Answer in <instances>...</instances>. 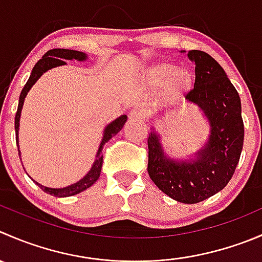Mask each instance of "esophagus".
<instances>
[{
    "label": "esophagus",
    "instance_id": "obj_1",
    "mask_svg": "<svg viewBox=\"0 0 262 262\" xmlns=\"http://www.w3.org/2000/svg\"><path fill=\"white\" fill-rule=\"evenodd\" d=\"M130 118L136 119V120H142V119L146 118V111H144L143 107H136L132 110L130 113Z\"/></svg>",
    "mask_w": 262,
    "mask_h": 262
}]
</instances>
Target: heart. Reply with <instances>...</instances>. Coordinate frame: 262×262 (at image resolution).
<instances>
[{"label":"heart","instance_id":"heart-1","mask_svg":"<svg viewBox=\"0 0 262 262\" xmlns=\"http://www.w3.org/2000/svg\"><path fill=\"white\" fill-rule=\"evenodd\" d=\"M149 80L156 85L167 87L171 92H182L187 90L192 82V75L189 70L184 68H178L174 63H161L149 72Z\"/></svg>","mask_w":262,"mask_h":262}]
</instances>
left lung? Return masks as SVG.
Wrapping results in <instances>:
<instances>
[{
	"mask_svg": "<svg viewBox=\"0 0 262 262\" xmlns=\"http://www.w3.org/2000/svg\"><path fill=\"white\" fill-rule=\"evenodd\" d=\"M183 53L185 51H182ZM194 63V85L184 95L209 124L204 146L187 157L166 154L159 132L148 136V175L170 199L197 204L220 192L235 171L245 138L242 105L237 90L215 58L202 51L187 53ZM160 111L159 115H164Z\"/></svg>",
	"mask_w": 262,
	"mask_h": 262,
	"instance_id": "8db88e82",
	"label": "left lung"
}]
</instances>
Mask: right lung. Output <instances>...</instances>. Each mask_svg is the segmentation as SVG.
<instances>
[{
    "label": "right lung",
    "instance_id": "add662e5",
    "mask_svg": "<svg viewBox=\"0 0 262 262\" xmlns=\"http://www.w3.org/2000/svg\"><path fill=\"white\" fill-rule=\"evenodd\" d=\"M88 58L87 53L80 52V51H75V50H65V48H55V50H50L43 55V57L38 61L37 63L33 68L32 73H30V77L28 79L27 84L24 85L23 88L21 93H20L19 97V105H17V111L16 115H15V134H16V144H17V149H19V126H20V116H21V110H23V105H24L25 97H27L28 92L30 91V88L35 84L38 79L43 75V73L48 72V70L53 69V68L57 67H62V65H67V61L65 60H77V61H85ZM126 119L128 116L126 115H121L119 116L118 119H115L114 121H111L110 124L105 126L103 129V134H102V139L100 142V146H98L97 154H96L95 157V162L91 166L90 171L84 175L80 180H78L77 183H73V184L68 185V187H62V188H50L46 187V185L39 184L38 182H35L34 179H32L38 187H40V189L45 190L46 193L51 195H55V197H70V195L78 194V193L83 192L87 188H90L91 185L95 184L97 182V179L100 178L101 174V169H102V161H103V156H102V149L105 143H107L114 136L119 133V132L123 129L124 124H125ZM19 156L21 157L20 155V149H19ZM21 160V159H20ZM32 178V177H29Z\"/></svg>",
    "mask_w": 262,
    "mask_h": 262
}]
</instances>
